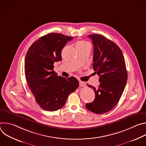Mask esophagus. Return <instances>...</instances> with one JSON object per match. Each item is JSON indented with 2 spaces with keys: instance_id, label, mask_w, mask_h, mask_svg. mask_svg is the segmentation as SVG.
<instances>
[{
  "instance_id": "esophagus-1",
  "label": "esophagus",
  "mask_w": 146,
  "mask_h": 146,
  "mask_svg": "<svg viewBox=\"0 0 146 146\" xmlns=\"http://www.w3.org/2000/svg\"><path fill=\"white\" fill-rule=\"evenodd\" d=\"M79 84H80V87H86V82H83V81H80V82H79Z\"/></svg>"
}]
</instances>
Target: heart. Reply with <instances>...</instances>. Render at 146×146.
I'll return each mask as SVG.
<instances>
[{"instance_id": "obj_1", "label": "heart", "mask_w": 146, "mask_h": 146, "mask_svg": "<svg viewBox=\"0 0 146 146\" xmlns=\"http://www.w3.org/2000/svg\"><path fill=\"white\" fill-rule=\"evenodd\" d=\"M87 47H90V44L87 42V41L85 40H81L77 42L76 44V48H85Z\"/></svg>"}]
</instances>
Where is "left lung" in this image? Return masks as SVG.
I'll return each mask as SVG.
<instances>
[{"instance_id":"left-lung-1","label":"left lung","mask_w":146,"mask_h":146,"mask_svg":"<svg viewBox=\"0 0 146 146\" xmlns=\"http://www.w3.org/2000/svg\"><path fill=\"white\" fill-rule=\"evenodd\" d=\"M88 36L92 41L93 69L99 76L100 84L98 88L87 84L95 92V98L86 107L100 114L117 105L125 87L128 73L122 51L114 42L101 35Z\"/></svg>"}]
</instances>
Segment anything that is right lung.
<instances>
[{
	"mask_svg": "<svg viewBox=\"0 0 146 146\" xmlns=\"http://www.w3.org/2000/svg\"><path fill=\"white\" fill-rule=\"evenodd\" d=\"M73 38L60 33H48L34 41L27 53L26 80L36 102L44 110L62 108L69 95L79 86L75 77L65 78L54 71V62L62 60V48Z\"/></svg>",
	"mask_w": 146,
	"mask_h": 146,
	"instance_id": "add662e5",
	"label": "right lung"
}]
</instances>
